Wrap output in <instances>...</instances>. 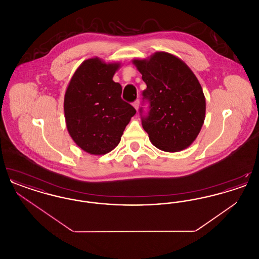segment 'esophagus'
Returning <instances> with one entry per match:
<instances>
[{"instance_id":"34e87169","label":"esophagus","mask_w":259,"mask_h":259,"mask_svg":"<svg viewBox=\"0 0 259 259\" xmlns=\"http://www.w3.org/2000/svg\"><path fill=\"white\" fill-rule=\"evenodd\" d=\"M133 106H134V108H135L137 111L139 110V106H140V101H139V99H137L135 102L133 103Z\"/></svg>"}]
</instances>
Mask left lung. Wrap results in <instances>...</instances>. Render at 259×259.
<instances>
[{"instance_id":"obj_1","label":"left lung","mask_w":259,"mask_h":259,"mask_svg":"<svg viewBox=\"0 0 259 259\" xmlns=\"http://www.w3.org/2000/svg\"><path fill=\"white\" fill-rule=\"evenodd\" d=\"M133 64L147 84L144 100L149 104L142 125L152 145L163 151L188 148L205 120L206 100L197 77L185 62L168 52H155ZM143 114V108L140 110Z\"/></svg>"}]
</instances>
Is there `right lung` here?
Masks as SVG:
<instances>
[{"label": "right lung", "instance_id": "add662e5", "mask_svg": "<svg viewBox=\"0 0 259 259\" xmlns=\"http://www.w3.org/2000/svg\"><path fill=\"white\" fill-rule=\"evenodd\" d=\"M119 63L97 57L82 62L64 98L67 129L84 151L103 155L115 148L136 110L121 99L122 87L112 80Z\"/></svg>", "mask_w": 259, "mask_h": 259}]
</instances>
